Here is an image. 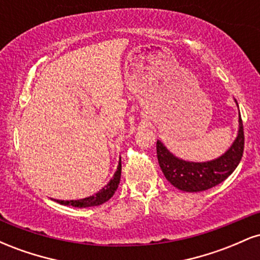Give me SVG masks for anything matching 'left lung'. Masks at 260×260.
<instances>
[{
	"mask_svg": "<svg viewBox=\"0 0 260 260\" xmlns=\"http://www.w3.org/2000/svg\"><path fill=\"white\" fill-rule=\"evenodd\" d=\"M238 122L240 129L231 148L220 157L207 162H189L178 159L157 140V160L166 180L184 192H203L225 181L237 168L243 155L244 133L241 116Z\"/></svg>",
	"mask_w": 260,
	"mask_h": 260,
	"instance_id": "left-lung-1",
	"label": "left lung"
}]
</instances>
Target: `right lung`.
<instances>
[{
  "label": "right lung",
  "mask_w": 260,
  "mask_h": 260,
  "mask_svg": "<svg viewBox=\"0 0 260 260\" xmlns=\"http://www.w3.org/2000/svg\"><path fill=\"white\" fill-rule=\"evenodd\" d=\"M121 160L120 162H118V166H117V171L115 172V175H113V177L110 180L109 183L106 184L105 187L103 188V189H100L99 192L96 193V194L94 196H90L88 197V198H84V199H79V201H55L59 203V204L62 205H72V207H77V208H88V207H96V205H100L103 204V203H105L109 201L111 197L115 194L116 189H117L118 187V183H120V180H121Z\"/></svg>",
  "instance_id": "1"
}]
</instances>
